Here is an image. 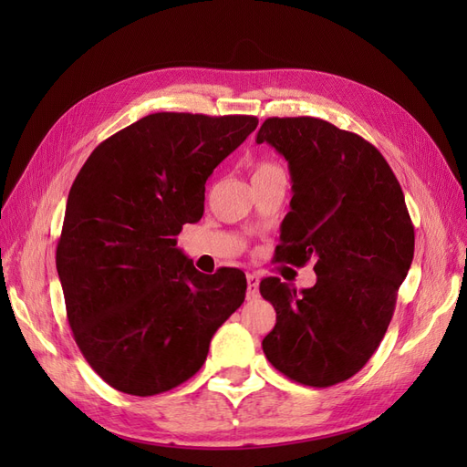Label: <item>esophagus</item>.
<instances>
[{
	"label": "esophagus",
	"mask_w": 467,
	"mask_h": 467,
	"mask_svg": "<svg viewBox=\"0 0 467 467\" xmlns=\"http://www.w3.org/2000/svg\"><path fill=\"white\" fill-rule=\"evenodd\" d=\"M259 298V276L249 273L247 275V300Z\"/></svg>",
	"instance_id": "esophagus-1"
}]
</instances>
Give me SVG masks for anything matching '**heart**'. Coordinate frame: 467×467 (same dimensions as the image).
Masks as SVG:
<instances>
[{
  "instance_id": "b5f03b06",
  "label": "heart",
  "mask_w": 467,
  "mask_h": 467,
  "mask_svg": "<svg viewBox=\"0 0 467 467\" xmlns=\"http://www.w3.org/2000/svg\"><path fill=\"white\" fill-rule=\"evenodd\" d=\"M275 169H280L276 163H271V161H263L255 167V173H265V171H275ZM253 173V175H255Z\"/></svg>"
}]
</instances>
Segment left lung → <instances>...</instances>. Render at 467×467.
I'll use <instances>...</instances> for the list:
<instances>
[{
    "label": "left lung",
    "mask_w": 467,
    "mask_h": 467,
    "mask_svg": "<svg viewBox=\"0 0 467 467\" xmlns=\"http://www.w3.org/2000/svg\"><path fill=\"white\" fill-rule=\"evenodd\" d=\"M263 142L285 155L294 182L276 261L314 259L317 275L300 292L261 280L276 309L263 350L286 378L329 388L362 370L384 338L413 261V222L400 181L362 136L314 117H273L257 134Z\"/></svg>",
    "instance_id": "obj_1"
}]
</instances>
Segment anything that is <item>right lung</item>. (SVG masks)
Wrapping results in <instances>:
<instances>
[{"mask_svg": "<svg viewBox=\"0 0 467 467\" xmlns=\"http://www.w3.org/2000/svg\"><path fill=\"white\" fill-rule=\"evenodd\" d=\"M257 124L153 112L107 138L79 169L56 268L76 343L110 388L148 398L181 386L244 304V271L199 273L177 235L202 218L208 177Z\"/></svg>", "mask_w": 467, "mask_h": 467, "instance_id": "add662e5", "label": "right lung"}]
</instances>
